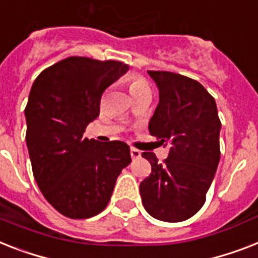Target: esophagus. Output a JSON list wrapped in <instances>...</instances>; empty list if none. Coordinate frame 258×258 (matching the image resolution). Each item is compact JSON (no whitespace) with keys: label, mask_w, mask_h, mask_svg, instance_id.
I'll return each mask as SVG.
<instances>
[{"label":"esophagus","mask_w":258,"mask_h":258,"mask_svg":"<svg viewBox=\"0 0 258 258\" xmlns=\"http://www.w3.org/2000/svg\"><path fill=\"white\" fill-rule=\"evenodd\" d=\"M130 152H131V158H133V159L140 158V151L139 150H136V148H131V151H130Z\"/></svg>","instance_id":"34e87169"}]
</instances>
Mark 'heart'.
Listing matches in <instances>:
<instances>
[{
  "instance_id": "obj_1",
  "label": "heart",
  "mask_w": 258,
  "mask_h": 258,
  "mask_svg": "<svg viewBox=\"0 0 258 258\" xmlns=\"http://www.w3.org/2000/svg\"><path fill=\"white\" fill-rule=\"evenodd\" d=\"M125 82H127V85H128V90L131 95L136 93H140V91H143V90H150L148 89V85L146 79L142 77V75L138 74H130L127 78H125Z\"/></svg>"
}]
</instances>
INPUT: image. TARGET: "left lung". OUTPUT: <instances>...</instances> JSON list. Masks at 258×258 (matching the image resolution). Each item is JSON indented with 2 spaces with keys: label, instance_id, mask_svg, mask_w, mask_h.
Segmentation results:
<instances>
[{
  "label": "left lung",
  "instance_id": "1",
  "mask_svg": "<svg viewBox=\"0 0 258 258\" xmlns=\"http://www.w3.org/2000/svg\"><path fill=\"white\" fill-rule=\"evenodd\" d=\"M159 87V104L148 130L168 146V158L143 152L150 176L140 183L144 208L155 219L179 223L198 213L205 203L220 160L216 102L202 83L171 71L148 70Z\"/></svg>",
  "mask_w": 258,
  "mask_h": 258
}]
</instances>
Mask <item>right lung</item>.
<instances>
[{
  "label": "right lung",
  "instance_id": "add662e5",
  "mask_svg": "<svg viewBox=\"0 0 258 258\" xmlns=\"http://www.w3.org/2000/svg\"><path fill=\"white\" fill-rule=\"evenodd\" d=\"M119 60L69 56L45 69L27 100L26 144L42 195L70 219H89L110 202L122 169L131 163L124 142L83 136L99 116L104 90L125 71Z\"/></svg>",
  "mask_w": 258,
  "mask_h": 258
}]
</instances>
